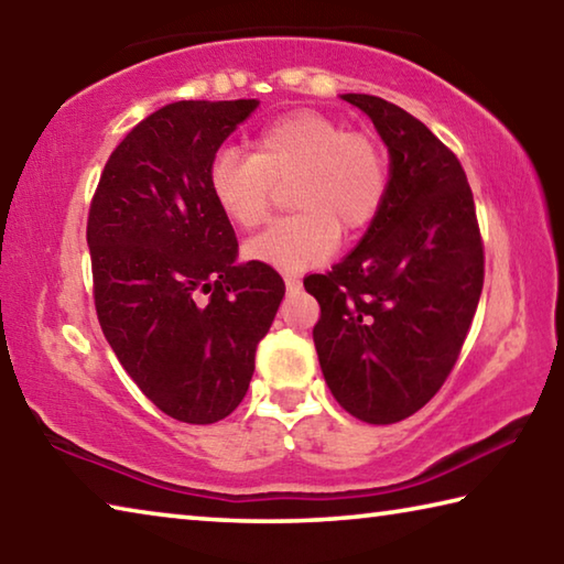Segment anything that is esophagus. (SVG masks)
<instances>
[{
  "label": "esophagus",
  "instance_id": "1",
  "mask_svg": "<svg viewBox=\"0 0 564 564\" xmlns=\"http://www.w3.org/2000/svg\"><path fill=\"white\" fill-rule=\"evenodd\" d=\"M283 281H285V285H289V291H299V289H301V275L285 273Z\"/></svg>",
  "mask_w": 564,
  "mask_h": 564
}]
</instances>
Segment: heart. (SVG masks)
Returning <instances> with one entry per match:
<instances>
[{
    "mask_svg": "<svg viewBox=\"0 0 564 564\" xmlns=\"http://www.w3.org/2000/svg\"><path fill=\"white\" fill-rule=\"evenodd\" d=\"M291 181L293 216L251 238L246 253L281 271H301L336 251L340 228L376 221L390 188L380 141L316 111H293L256 133L251 154L221 147L208 164V191L228 221L261 226L275 188Z\"/></svg>",
    "mask_w": 564,
    "mask_h": 564,
    "instance_id": "1",
    "label": "heart"
}]
</instances>
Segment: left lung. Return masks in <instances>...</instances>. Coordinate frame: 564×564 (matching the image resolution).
<instances>
[{"label": "left lung", "instance_id": "obj_1", "mask_svg": "<svg viewBox=\"0 0 564 564\" xmlns=\"http://www.w3.org/2000/svg\"><path fill=\"white\" fill-rule=\"evenodd\" d=\"M390 151V188L362 241L303 281L333 398L362 423L417 413L451 376L485 281V251L465 169L413 113L346 94Z\"/></svg>", "mask_w": 564, "mask_h": 564}]
</instances>
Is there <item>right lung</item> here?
<instances>
[{
    "mask_svg": "<svg viewBox=\"0 0 564 564\" xmlns=\"http://www.w3.org/2000/svg\"><path fill=\"white\" fill-rule=\"evenodd\" d=\"M259 101H174L111 151L87 221L94 305L123 370L169 417L234 413L283 301L271 265H236L208 164Z\"/></svg>",
    "mask_w": 564,
    "mask_h": 564,
    "instance_id": "1",
    "label": "right lung"
}]
</instances>
